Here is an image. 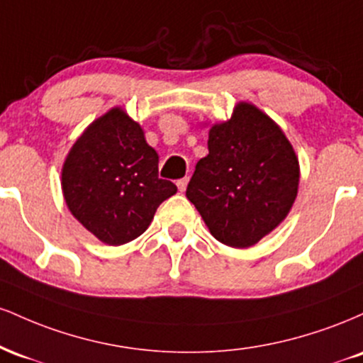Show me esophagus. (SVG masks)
Masks as SVG:
<instances>
[{
	"instance_id": "obj_1",
	"label": "esophagus",
	"mask_w": 363,
	"mask_h": 363,
	"mask_svg": "<svg viewBox=\"0 0 363 363\" xmlns=\"http://www.w3.org/2000/svg\"><path fill=\"white\" fill-rule=\"evenodd\" d=\"M187 182H189V177L179 179V181H177V187H179V191H181V193H184V191H186Z\"/></svg>"
}]
</instances>
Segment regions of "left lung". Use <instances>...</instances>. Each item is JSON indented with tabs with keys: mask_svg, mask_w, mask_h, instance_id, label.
<instances>
[{
	"mask_svg": "<svg viewBox=\"0 0 363 363\" xmlns=\"http://www.w3.org/2000/svg\"><path fill=\"white\" fill-rule=\"evenodd\" d=\"M298 187L290 141L266 114L240 102L210 129L208 155L196 164L186 196L216 240L251 247L289 215Z\"/></svg>",
	"mask_w": 363,
	"mask_h": 363,
	"instance_id": "1",
	"label": "left lung"
}]
</instances>
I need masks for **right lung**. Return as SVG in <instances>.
I'll list each match as a JSON object with an SVG mask.
<instances>
[{
    "instance_id": "add662e5",
    "label": "right lung",
    "mask_w": 363,
    "mask_h": 363,
    "mask_svg": "<svg viewBox=\"0 0 363 363\" xmlns=\"http://www.w3.org/2000/svg\"><path fill=\"white\" fill-rule=\"evenodd\" d=\"M61 186L74 218L109 245L143 234L160 203L177 191L174 182L158 177V155L143 129L118 107L77 140Z\"/></svg>"
}]
</instances>
